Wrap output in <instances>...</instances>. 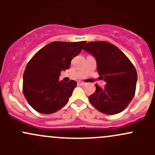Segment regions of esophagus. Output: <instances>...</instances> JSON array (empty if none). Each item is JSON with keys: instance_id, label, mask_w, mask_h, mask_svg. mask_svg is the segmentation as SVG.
Wrapping results in <instances>:
<instances>
[{"instance_id": "esophagus-1", "label": "esophagus", "mask_w": 155, "mask_h": 155, "mask_svg": "<svg viewBox=\"0 0 155 155\" xmlns=\"http://www.w3.org/2000/svg\"><path fill=\"white\" fill-rule=\"evenodd\" d=\"M78 85H85V82H78Z\"/></svg>"}]
</instances>
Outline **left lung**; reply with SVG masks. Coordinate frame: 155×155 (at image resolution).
<instances>
[{
	"label": "left lung",
	"mask_w": 155,
	"mask_h": 155,
	"mask_svg": "<svg viewBox=\"0 0 155 155\" xmlns=\"http://www.w3.org/2000/svg\"><path fill=\"white\" fill-rule=\"evenodd\" d=\"M83 49L94 56L98 74L107 83L103 88L95 84L96 91L88 97L91 105L107 115L122 112L135 95V67L119 48L108 42H89Z\"/></svg>",
	"instance_id": "left-lung-1"
}]
</instances>
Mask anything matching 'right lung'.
Wrapping results in <instances>:
<instances>
[{
    "label": "right lung",
    "instance_id": "add662e5",
    "mask_svg": "<svg viewBox=\"0 0 155 155\" xmlns=\"http://www.w3.org/2000/svg\"><path fill=\"white\" fill-rule=\"evenodd\" d=\"M86 41L48 43L29 61L23 74L22 91L31 107L43 114H51L68 102L77 85L76 81L59 82L61 70L69 69L73 58Z\"/></svg>",
    "mask_w": 155,
    "mask_h": 155
}]
</instances>
